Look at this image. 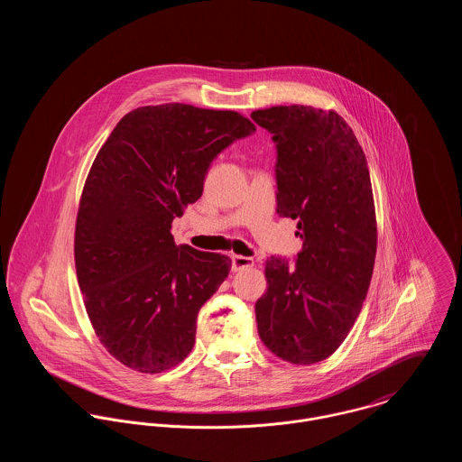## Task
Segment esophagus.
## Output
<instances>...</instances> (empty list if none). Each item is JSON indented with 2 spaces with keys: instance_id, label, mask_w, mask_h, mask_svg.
<instances>
[{
  "instance_id": "1",
  "label": "esophagus",
  "mask_w": 462,
  "mask_h": 462,
  "mask_svg": "<svg viewBox=\"0 0 462 462\" xmlns=\"http://www.w3.org/2000/svg\"><path fill=\"white\" fill-rule=\"evenodd\" d=\"M231 268H233V272H242V270H247V268H251L254 262H253V258H247V256H236V254H233L231 256Z\"/></svg>"
}]
</instances>
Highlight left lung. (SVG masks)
<instances>
[{
    "label": "left lung",
    "mask_w": 462,
    "mask_h": 462,
    "mask_svg": "<svg viewBox=\"0 0 462 462\" xmlns=\"http://www.w3.org/2000/svg\"><path fill=\"white\" fill-rule=\"evenodd\" d=\"M251 117L275 143V211L297 220L302 240L295 264L264 262L258 332L277 357L313 365L343 343L372 281L377 227L368 163L336 112L291 105Z\"/></svg>",
    "instance_id": "8db88e82"
}]
</instances>
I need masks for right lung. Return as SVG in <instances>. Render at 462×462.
I'll use <instances>...</instances> for the list:
<instances>
[{"instance_id":"obj_1","label":"right lung","mask_w":462,"mask_h":462,"mask_svg":"<svg viewBox=\"0 0 462 462\" xmlns=\"http://www.w3.org/2000/svg\"><path fill=\"white\" fill-rule=\"evenodd\" d=\"M256 132L244 116L169 103L126 114L99 149L79 200L74 260L88 319L105 348L142 374L194 348L199 310L231 260L171 235L211 162Z\"/></svg>"}]
</instances>
